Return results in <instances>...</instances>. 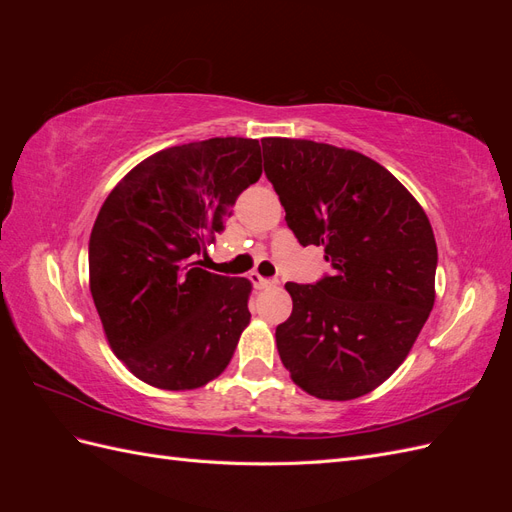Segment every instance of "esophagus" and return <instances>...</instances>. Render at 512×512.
<instances>
[{"mask_svg": "<svg viewBox=\"0 0 512 512\" xmlns=\"http://www.w3.org/2000/svg\"><path fill=\"white\" fill-rule=\"evenodd\" d=\"M250 282L256 286V288H271L275 286V280H269V277H262L260 273H250Z\"/></svg>", "mask_w": 512, "mask_h": 512, "instance_id": "obj_1", "label": "esophagus"}]
</instances>
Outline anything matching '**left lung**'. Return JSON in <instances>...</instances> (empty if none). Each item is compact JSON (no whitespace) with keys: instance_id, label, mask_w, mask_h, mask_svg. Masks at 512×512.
<instances>
[{"instance_id":"left-lung-1","label":"left lung","mask_w":512,"mask_h":512,"mask_svg":"<svg viewBox=\"0 0 512 512\" xmlns=\"http://www.w3.org/2000/svg\"><path fill=\"white\" fill-rule=\"evenodd\" d=\"M265 175L301 245H322L331 275L288 282L275 329L294 384L318 399L374 391L404 363L436 301L438 247L423 207L359 151L265 138Z\"/></svg>"}]
</instances>
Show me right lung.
<instances>
[{
    "label": "right lung",
    "instance_id": "add662e5",
    "mask_svg": "<svg viewBox=\"0 0 512 512\" xmlns=\"http://www.w3.org/2000/svg\"><path fill=\"white\" fill-rule=\"evenodd\" d=\"M262 175L256 138L168 147L108 194L89 237V290L117 359L156 389L218 378L250 324L252 282L198 267Z\"/></svg>",
    "mask_w": 512,
    "mask_h": 512
}]
</instances>
